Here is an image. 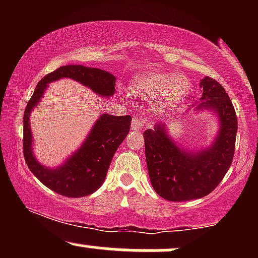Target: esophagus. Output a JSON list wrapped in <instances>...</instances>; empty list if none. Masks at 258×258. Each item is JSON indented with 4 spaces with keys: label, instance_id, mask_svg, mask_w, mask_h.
Masks as SVG:
<instances>
[{
    "label": "esophagus",
    "instance_id": "34e87169",
    "mask_svg": "<svg viewBox=\"0 0 258 258\" xmlns=\"http://www.w3.org/2000/svg\"><path fill=\"white\" fill-rule=\"evenodd\" d=\"M131 126H132L133 130H136V131H141V130L143 128V126H144V120L142 119V117H139V116H135L132 119Z\"/></svg>",
    "mask_w": 258,
    "mask_h": 258
}]
</instances>
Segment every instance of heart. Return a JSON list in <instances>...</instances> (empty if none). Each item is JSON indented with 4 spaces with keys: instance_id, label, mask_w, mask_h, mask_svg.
Returning <instances> with one entry per match:
<instances>
[{
    "instance_id": "heart-1",
    "label": "heart",
    "mask_w": 258,
    "mask_h": 258,
    "mask_svg": "<svg viewBox=\"0 0 258 258\" xmlns=\"http://www.w3.org/2000/svg\"><path fill=\"white\" fill-rule=\"evenodd\" d=\"M131 91L139 98H155L154 105L156 110L166 111L178 105L188 96L190 82L179 74L148 72L136 76Z\"/></svg>"
}]
</instances>
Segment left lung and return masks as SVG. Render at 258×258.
I'll use <instances>...</instances> for the list:
<instances>
[{"mask_svg": "<svg viewBox=\"0 0 258 258\" xmlns=\"http://www.w3.org/2000/svg\"><path fill=\"white\" fill-rule=\"evenodd\" d=\"M203 97L197 106L212 109L220 117V132L211 147L186 152L173 143L165 123L144 131L148 173L154 190L168 201L199 199L211 193L226 176L235 152L238 119L226 90L215 79L204 78Z\"/></svg>", "mask_w": 258, "mask_h": 258, "instance_id": "obj_1", "label": "left lung"}]
</instances>
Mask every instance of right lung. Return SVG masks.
I'll list each match as a JSON object with an SVG mask.
<instances>
[{
  "instance_id": "add662e5",
  "label": "right lung",
  "mask_w": 258,
  "mask_h": 258,
  "mask_svg": "<svg viewBox=\"0 0 258 258\" xmlns=\"http://www.w3.org/2000/svg\"><path fill=\"white\" fill-rule=\"evenodd\" d=\"M70 78L87 86L92 91L103 97L112 96L115 92V76L84 65H65L47 74L38 82L34 94L26 104L24 111V136L23 152L26 165L40 182L55 193L68 198H81L97 190L104 182L108 168L115 152L131 126V116H112L103 114L94 123L93 128L85 143L60 167L47 168L40 165L31 150L32 137L29 116L34 106L40 102L47 84L55 80Z\"/></svg>"
}]
</instances>
